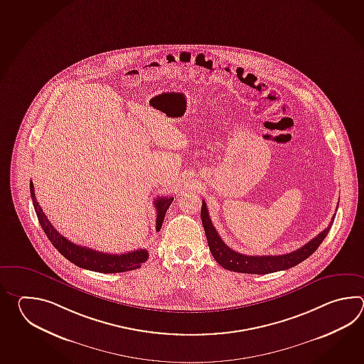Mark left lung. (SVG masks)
Instances as JSON below:
<instances>
[{
	"label": "left lung",
	"instance_id": "8db88e82",
	"mask_svg": "<svg viewBox=\"0 0 364 364\" xmlns=\"http://www.w3.org/2000/svg\"><path fill=\"white\" fill-rule=\"evenodd\" d=\"M200 217L203 228L208 240L210 254L223 268L228 271L238 272V273L268 274L273 272L285 271L289 268H293L296 264L302 263L303 260H306L309 256L312 255L317 247L321 245V242L325 240V237L328 235L336 216L332 217L331 224L325 230L317 234L314 240H309V243H306L302 247L295 250L290 254L274 256L243 255L234 251L229 246H226L210 221L205 201H203L201 204Z\"/></svg>",
	"mask_w": 364,
	"mask_h": 364
}]
</instances>
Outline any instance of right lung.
<instances>
[{
  "mask_svg": "<svg viewBox=\"0 0 364 364\" xmlns=\"http://www.w3.org/2000/svg\"><path fill=\"white\" fill-rule=\"evenodd\" d=\"M30 191H31L32 203H33L36 216L39 218L43 230L47 234L48 240H50L52 245L57 248V251L71 263L88 271L99 272V273H119V272L134 271L136 268H140V265L144 262H147L149 256L147 250L140 248L132 252L116 255V254H104L92 248L82 247L70 242L55 230V226L50 224L46 213L43 212L39 203L36 200L32 181L30 182ZM173 199L174 198L171 196H163V198H157V200H155V207L157 209L156 232L161 229L164 217L168 208L171 207Z\"/></svg>",
  "mask_w": 364,
  "mask_h": 364,
  "instance_id": "add662e5",
  "label": "right lung"
}]
</instances>
